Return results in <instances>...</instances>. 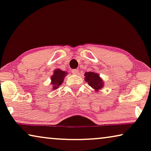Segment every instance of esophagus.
I'll return each instance as SVG.
<instances>
[{"instance_id":"obj_1","label":"esophagus","mask_w":151,"mask_h":151,"mask_svg":"<svg viewBox=\"0 0 151 151\" xmlns=\"http://www.w3.org/2000/svg\"><path fill=\"white\" fill-rule=\"evenodd\" d=\"M78 73V70H76V69L73 70H72V73H73V75H77Z\"/></svg>"}]
</instances>
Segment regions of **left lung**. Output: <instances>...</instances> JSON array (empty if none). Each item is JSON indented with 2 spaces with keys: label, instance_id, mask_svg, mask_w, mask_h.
Masks as SVG:
<instances>
[{
  "label": "left lung",
  "instance_id": "left-lung-1",
  "mask_svg": "<svg viewBox=\"0 0 151 151\" xmlns=\"http://www.w3.org/2000/svg\"><path fill=\"white\" fill-rule=\"evenodd\" d=\"M85 81L96 92H98L104 86V82L100 75L94 71H89L85 73Z\"/></svg>",
  "mask_w": 151,
  "mask_h": 151
}]
</instances>
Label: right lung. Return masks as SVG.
Instances as JSON below:
<instances>
[{"label":"right lung","mask_w":151,"mask_h":151,"mask_svg":"<svg viewBox=\"0 0 151 151\" xmlns=\"http://www.w3.org/2000/svg\"><path fill=\"white\" fill-rule=\"evenodd\" d=\"M68 73L66 71H63L61 69L57 68L53 71V75L51 76V89L52 90L58 89L60 87V85L62 84L64 82V78Z\"/></svg>","instance_id":"obj_1"}]
</instances>
